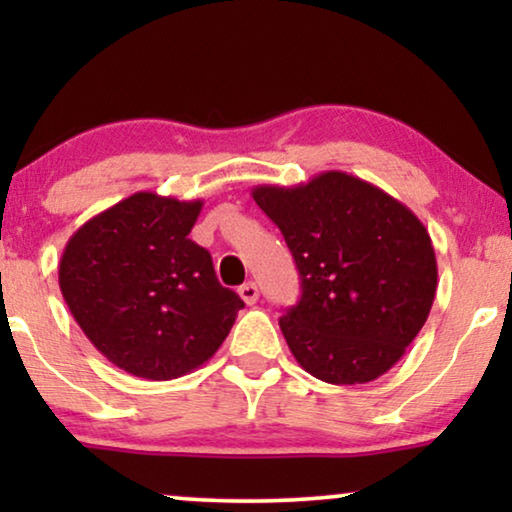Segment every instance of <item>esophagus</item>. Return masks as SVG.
Returning a JSON list of instances; mask_svg holds the SVG:
<instances>
[{
	"instance_id": "1",
	"label": "esophagus",
	"mask_w": 512,
	"mask_h": 512,
	"mask_svg": "<svg viewBox=\"0 0 512 512\" xmlns=\"http://www.w3.org/2000/svg\"><path fill=\"white\" fill-rule=\"evenodd\" d=\"M237 293H240V298H242L247 305H254L256 300H258V286H256L254 282L242 284L240 289H237Z\"/></svg>"
}]
</instances>
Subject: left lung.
<instances>
[{
    "instance_id": "left-lung-1",
    "label": "left lung",
    "mask_w": 512,
    "mask_h": 512,
    "mask_svg": "<svg viewBox=\"0 0 512 512\" xmlns=\"http://www.w3.org/2000/svg\"><path fill=\"white\" fill-rule=\"evenodd\" d=\"M251 195L296 261L303 296L279 328L303 370L331 384H366L396 366L436 298L424 223L382 188L338 170Z\"/></svg>"
}]
</instances>
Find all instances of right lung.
Listing matches in <instances>:
<instances>
[{
	"instance_id": "obj_1",
	"label": "right lung",
	"mask_w": 512,
	"mask_h": 512,
	"mask_svg": "<svg viewBox=\"0 0 512 512\" xmlns=\"http://www.w3.org/2000/svg\"><path fill=\"white\" fill-rule=\"evenodd\" d=\"M202 200L139 191L83 223L62 251V298L97 352L144 380L212 359L244 303L188 233Z\"/></svg>"
}]
</instances>
